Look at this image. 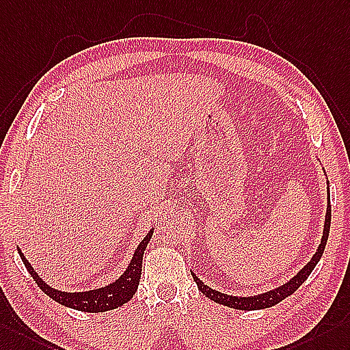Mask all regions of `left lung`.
Segmentation results:
<instances>
[{
	"mask_svg": "<svg viewBox=\"0 0 350 350\" xmlns=\"http://www.w3.org/2000/svg\"><path fill=\"white\" fill-rule=\"evenodd\" d=\"M325 172V170H323ZM329 226H331V202H329V183L327 178V214H325V223H323V232L321 237V243L318 246L317 252L313 254L312 260L306 264V266L298 271L295 276L288 280L286 284L280 285L275 289H270V291L258 294V295H252V297H236V295H228L224 293H219L217 289H212L208 285H204L202 280L194 275V271H191V276L194 279L196 285L200 289V293L203 295H206L211 298L212 301H215L218 304H224L227 308L237 309V310H260V309H267L285 300L286 297L294 294L298 288L301 286L306 279L309 278L312 273V270L317 267V264L319 262L323 251H325V245L328 241V234H329Z\"/></svg>",
	"mask_w": 350,
	"mask_h": 350,
	"instance_id": "left-lung-1",
	"label": "left lung"
}]
</instances>
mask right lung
<instances>
[{
	"instance_id": "obj_1",
	"label": "right lung",
	"mask_w": 350,
	"mask_h": 350,
	"mask_svg": "<svg viewBox=\"0 0 350 350\" xmlns=\"http://www.w3.org/2000/svg\"><path fill=\"white\" fill-rule=\"evenodd\" d=\"M152 233H154V227L150 230L147 236L144 237L141 243L138 245V248L135 250L129 266H127V269L123 271L122 276H118L114 282H111L105 286L90 289V291H84V293H65L47 285L44 280L38 276L37 271L33 270L31 262L25 258L23 252L19 248L18 251L25 264V267H27V270L29 271L32 279L36 280L41 291H44V294L52 298V300L65 306V308H71L81 312L99 313V312L117 309L124 303L131 301V298L135 295L136 289H138V285H139L144 251H146Z\"/></svg>"
}]
</instances>
